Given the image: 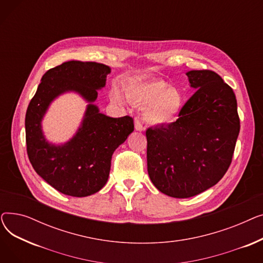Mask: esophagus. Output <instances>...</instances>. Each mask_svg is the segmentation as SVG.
Here are the masks:
<instances>
[{
  "label": "esophagus",
  "mask_w": 263,
  "mask_h": 263,
  "mask_svg": "<svg viewBox=\"0 0 263 263\" xmlns=\"http://www.w3.org/2000/svg\"><path fill=\"white\" fill-rule=\"evenodd\" d=\"M134 127H135V130L136 131H144L145 128L143 127V123L139 120V119H135L134 121Z\"/></svg>",
  "instance_id": "obj_1"
}]
</instances>
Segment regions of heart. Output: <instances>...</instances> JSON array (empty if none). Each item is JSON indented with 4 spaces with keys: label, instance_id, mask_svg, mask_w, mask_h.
I'll use <instances>...</instances> for the list:
<instances>
[{
    "label": "heart",
    "instance_id": "1",
    "mask_svg": "<svg viewBox=\"0 0 263 263\" xmlns=\"http://www.w3.org/2000/svg\"><path fill=\"white\" fill-rule=\"evenodd\" d=\"M127 99L134 105L144 108L145 119L154 124H163L175 119L180 113L183 97L181 91L159 79L136 80L124 88ZM112 100L122 104L118 89H113Z\"/></svg>",
    "mask_w": 263,
    "mask_h": 263
}]
</instances>
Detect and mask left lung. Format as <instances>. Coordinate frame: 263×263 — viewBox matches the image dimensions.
<instances>
[{"label": "left lung", "instance_id": "left-lung-1", "mask_svg": "<svg viewBox=\"0 0 263 263\" xmlns=\"http://www.w3.org/2000/svg\"><path fill=\"white\" fill-rule=\"evenodd\" d=\"M186 76L196 91L179 118L146 131L150 180L175 198L200 194L223 178L240 132L232 88L211 70H191Z\"/></svg>", "mask_w": 263, "mask_h": 263}]
</instances>
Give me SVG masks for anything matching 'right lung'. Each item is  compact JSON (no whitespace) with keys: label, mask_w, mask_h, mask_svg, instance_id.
<instances>
[{"label":"right lung","mask_w":263,"mask_h":263,"mask_svg":"<svg viewBox=\"0 0 263 263\" xmlns=\"http://www.w3.org/2000/svg\"><path fill=\"white\" fill-rule=\"evenodd\" d=\"M110 68L95 62L70 61L48 70L27 106L25 140L35 172L65 195L85 197L106 183L116 148L134 130L130 116L108 117L93 104L98 89L105 86ZM74 91L89 102L85 117L71 140L62 145L49 143L41 121L59 95Z\"/></svg>","instance_id":"1"}]
</instances>
